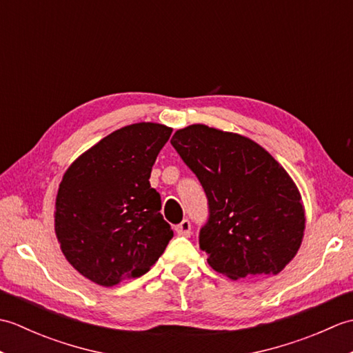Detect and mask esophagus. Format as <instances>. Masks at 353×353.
Listing matches in <instances>:
<instances>
[{"instance_id": "34e87169", "label": "esophagus", "mask_w": 353, "mask_h": 353, "mask_svg": "<svg viewBox=\"0 0 353 353\" xmlns=\"http://www.w3.org/2000/svg\"><path fill=\"white\" fill-rule=\"evenodd\" d=\"M174 230H176L177 235L191 236V223H190V220H183L182 223H179L177 226H174Z\"/></svg>"}]
</instances>
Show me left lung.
Segmentation results:
<instances>
[{
    "mask_svg": "<svg viewBox=\"0 0 353 353\" xmlns=\"http://www.w3.org/2000/svg\"><path fill=\"white\" fill-rule=\"evenodd\" d=\"M171 145L206 194L199 244L208 264L234 281L281 273L305 230L302 197L288 172L254 141L203 124L177 130Z\"/></svg>",
    "mask_w": 353,
    "mask_h": 353,
    "instance_id": "1",
    "label": "left lung"
}]
</instances>
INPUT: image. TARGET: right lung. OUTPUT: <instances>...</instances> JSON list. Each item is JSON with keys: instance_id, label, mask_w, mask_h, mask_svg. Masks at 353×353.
Here are the masks:
<instances>
[{"instance_id": "obj_1", "label": "right lung", "mask_w": 353, "mask_h": 353, "mask_svg": "<svg viewBox=\"0 0 353 353\" xmlns=\"http://www.w3.org/2000/svg\"><path fill=\"white\" fill-rule=\"evenodd\" d=\"M171 132L156 123L125 125L66 170L54 229L65 258L89 281L114 287L139 277L168 245L172 230L148 179Z\"/></svg>"}]
</instances>
